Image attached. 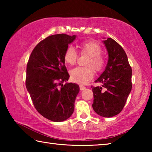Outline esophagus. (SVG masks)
Segmentation results:
<instances>
[{
	"label": "esophagus",
	"mask_w": 152,
	"mask_h": 152,
	"mask_svg": "<svg viewBox=\"0 0 152 152\" xmlns=\"http://www.w3.org/2000/svg\"><path fill=\"white\" fill-rule=\"evenodd\" d=\"M79 87H80V91H83V90L86 88V87L83 85H80Z\"/></svg>",
	"instance_id": "esophagus-1"
}]
</instances>
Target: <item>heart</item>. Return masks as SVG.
<instances>
[{
	"mask_svg": "<svg viewBox=\"0 0 152 152\" xmlns=\"http://www.w3.org/2000/svg\"><path fill=\"white\" fill-rule=\"evenodd\" d=\"M81 54H86L88 58L85 62L86 67H77L70 70V78L74 82L85 83L94 76V70L100 72L106 64V58L102 53V47L94 41H87L78 45ZM78 60V54L74 48L69 46L64 52V61L66 64L74 66ZM94 70H93V69Z\"/></svg>",
	"mask_w": 152,
	"mask_h": 152,
	"instance_id": "1",
	"label": "heart"
}]
</instances>
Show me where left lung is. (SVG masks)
<instances>
[{
    "mask_svg": "<svg viewBox=\"0 0 152 152\" xmlns=\"http://www.w3.org/2000/svg\"><path fill=\"white\" fill-rule=\"evenodd\" d=\"M104 43L109 60L105 70L95 81L102 83V87L91 86L92 108L98 115L111 117L123 110L132 91V70L125 51L119 43L112 38H108Z\"/></svg>",
    "mask_w": 152,
    "mask_h": 152,
    "instance_id": "obj_1",
    "label": "left lung"
}]
</instances>
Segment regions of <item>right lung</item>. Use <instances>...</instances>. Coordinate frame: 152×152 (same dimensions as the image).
I'll use <instances>...</instances> for the list:
<instances>
[{"label": "right lung", "instance_id": "obj_1", "mask_svg": "<svg viewBox=\"0 0 152 152\" xmlns=\"http://www.w3.org/2000/svg\"><path fill=\"white\" fill-rule=\"evenodd\" d=\"M76 36L56 34L46 37L33 49L27 64L25 85L37 112L46 119L60 122L74 112L79 92L75 83H66L70 75L64 54Z\"/></svg>", "mask_w": 152, "mask_h": 152}]
</instances>
